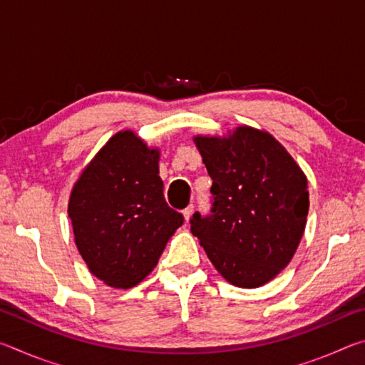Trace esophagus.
<instances>
[{
  "label": "esophagus",
  "mask_w": 365,
  "mask_h": 365,
  "mask_svg": "<svg viewBox=\"0 0 365 365\" xmlns=\"http://www.w3.org/2000/svg\"><path fill=\"white\" fill-rule=\"evenodd\" d=\"M193 211H195V209H193V205H190L187 209H183V219L188 222V220L191 219V215H193Z\"/></svg>",
  "instance_id": "esophagus-1"
}]
</instances>
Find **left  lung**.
I'll return each instance as SVG.
<instances>
[{
  "mask_svg": "<svg viewBox=\"0 0 365 365\" xmlns=\"http://www.w3.org/2000/svg\"><path fill=\"white\" fill-rule=\"evenodd\" d=\"M212 178V215L191 217V233L224 279L240 288L274 280L292 261L309 212L307 178L274 135L238 125L196 135Z\"/></svg>",
  "mask_w": 365,
  "mask_h": 365,
  "instance_id": "obj_1",
  "label": "left lung"
}]
</instances>
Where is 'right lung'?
Here are the masks:
<instances>
[{"label":"right lung","mask_w":365,"mask_h":365,"mask_svg":"<svg viewBox=\"0 0 365 365\" xmlns=\"http://www.w3.org/2000/svg\"><path fill=\"white\" fill-rule=\"evenodd\" d=\"M159 158V148L120 130L72 187L67 214L73 242L88 270L108 287L138 285L183 224V215L164 200Z\"/></svg>","instance_id":"add662e5"}]
</instances>
